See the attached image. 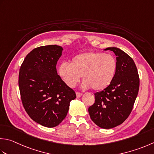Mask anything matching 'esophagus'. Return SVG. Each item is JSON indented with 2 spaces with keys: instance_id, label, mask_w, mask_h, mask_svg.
<instances>
[{
  "instance_id": "1",
  "label": "esophagus",
  "mask_w": 154,
  "mask_h": 154,
  "mask_svg": "<svg viewBox=\"0 0 154 154\" xmlns=\"http://www.w3.org/2000/svg\"><path fill=\"white\" fill-rule=\"evenodd\" d=\"M76 95H77V97H81V96H82V93H79V92H76Z\"/></svg>"
}]
</instances>
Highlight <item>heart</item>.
Here are the masks:
<instances>
[{
  "instance_id": "1",
  "label": "heart",
  "mask_w": 154,
  "mask_h": 154,
  "mask_svg": "<svg viewBox=\"0 0 154 154\" xmlns=\"http://www.w3.org/2000/svg\"><path fill=\"white\" fill-rule=\"evenodd\" d=\"M117 67V61L113 55L89 51L74 56L71 63H61L57 71L59 77L69 87H75L81 75L83 89L91 87L94 91H102L112 83Z\"/></svg>"
}]
</instances>
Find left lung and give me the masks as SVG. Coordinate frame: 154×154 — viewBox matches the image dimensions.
Returning <instances> with one entry per match:
<instances>
[{"mask_svg":"<svg viewBox=\"0 0 154 154\" xmlns=\"http://www.w3.org/2000/svg\"><path fill=\"white\" fill-rule=\"evenodd\" d=\"M116 55L117 67L111 85L95 93V103L88 109L92 121L103 129L119 125L133 109L140 87V78L134 60L119 48L108 47Z\"/></svg>","mask_w":154,"mask_h":154,"instance_id":"left-lung-1","label":"left lung"}]
</instances>
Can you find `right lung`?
<instances>
[{
  "label": "right lung",
  "mask_w": 154,
  "mask_h": 154,
  "mask_svg": "<svg viewBox=\"0 0 154 154\" xmlns=\"http://www.w3.org/2000/svg\"><path fill=\"white\" fill-rule=\"evenodd\" d=\"M63 50L55 45L35 48L20 68L19 86L23 107L33 121L47 128L57 126L65 118L71 101L76 98L75 92L57 72Z\"/></svg>",
  "instance_id": "1"
}]
</instances>
